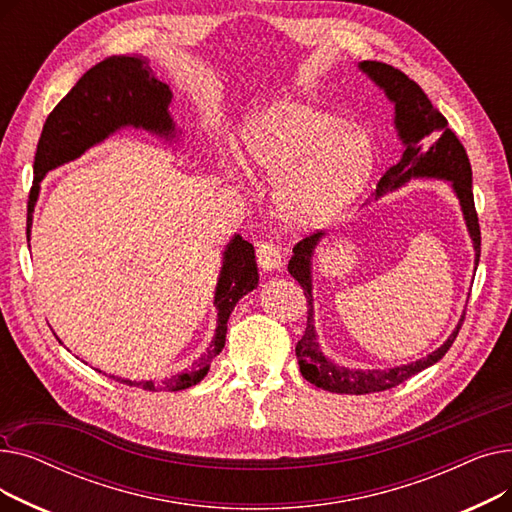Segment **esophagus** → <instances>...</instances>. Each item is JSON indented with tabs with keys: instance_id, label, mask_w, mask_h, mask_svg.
<instances>
[{
	"instance_id": "esophagus-1",
	"label": "esophagus",
	"mask_w": 512,
	"mask_h": 512,
	"mask_svg": "<svg viewBox=\"0 0 512 512\" xmlns=\"http://www.w3.org/2000/svg\"><path fill=\"white\" fill-rule=\"evenodd\" d=\"M257 263L263 272H276L282 267V255L274 242H261L257 249Z\"/></svg>"
}]
</instances>
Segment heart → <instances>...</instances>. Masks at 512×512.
<instances>
[{"instance_id": "b5f03b06", "label": "heart", "mask_w": 512, "mask_h": 512, "mask_svg": "<svg viewBox=\"0 0 512 512\" xmlns=\"http://www.w3.org/2000/svg\"><path fill=\"white\" fill-rule=\"evenodd\" d=\"M238 155L251 174L272 180L280 218L299 230L332 224L371 178L367 134L301 99L257 107L240 126Z\"/></svg>"}]
</instances>
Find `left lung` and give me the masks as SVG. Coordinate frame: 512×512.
<instances>
[{"instance_id":"1","label":"left lung","mask_w":512,"mask_h":512,"mask_svg":"<svg viewBox=\"0 0 512 512\" xmlns=\"http://www.w3.org/2000/svg\"><path fill=\"white\" fill-rule=\"evenodd\" d=\"M359 70L369 80H373L375 87H380L388 101L394 105V128L398 132L402 147H405L398 164L388 168L378 182L375 201L392 191H398L400 186H405L417 178H436L448 182L463 211V220L473 242L477 270L481 236L473 201V172L465 147L448 128L446 118L427 99V95L421 91L415 80H411L405 72L382 62H359ZM324 236L326 232H317L297 242L288 261V272L303 286L309 303L307 328L303 338L297 342V348H294L303 378L321 390L336 394H371L390 390L413 378L415 373L438 363L448 353L456 334H459L465 313L442 346H438L427 357L407 365H396L390 369H353L338 365L324 355L317 340L313 319V255Z\"/></svg>"}]
</instances>
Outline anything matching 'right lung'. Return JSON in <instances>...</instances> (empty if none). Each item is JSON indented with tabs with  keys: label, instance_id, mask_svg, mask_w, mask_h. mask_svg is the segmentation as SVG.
<instances>
[{
	"label": "right lung",
	"instance_id": "right-lung-1",
	"mask_svg": "<svg viewBox=\"0 0 512 512\" xmlns=\"http://www.w3.org/2000/svg\"><path fill=\"white\" fill-rule=\"evenodd\" d=\"M170 103V85L161 83L149 66V60L143 56H112L85 72L43 124L33 166L35 182L31 188L29 213H26V240L31 242L33 211L41 193V180L51 170L78 159L124 128L151 132L166 143L178 141L182 130H178L170 114ZM257 284L255 247L240 234H234L222 253L220 276L213 292L218 326L205 353L191 367L161 382H137L118 378V375H110V378L149 392H178L199 384L207 375L213 357H218L226 344L230 313Z\"/></svg>",
	"mask_w": 512,
	"mask_h": 512
}]
</instances>
